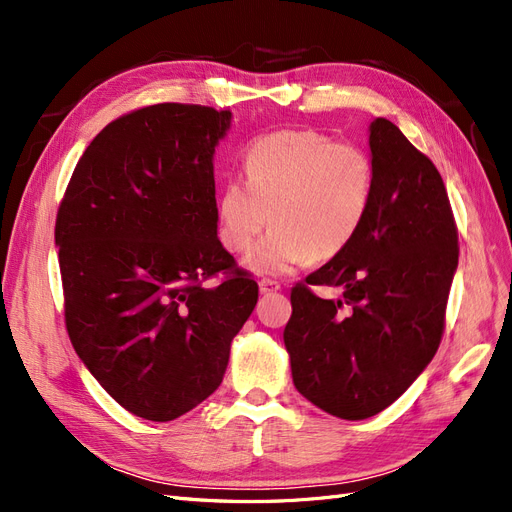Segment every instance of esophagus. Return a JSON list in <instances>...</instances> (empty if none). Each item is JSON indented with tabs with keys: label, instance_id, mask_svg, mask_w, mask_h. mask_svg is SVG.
I'll use <instances>...</instances> for the list:
<instances>
[{
	"label": "esophagus",
	"instance_id": "esophagus-1",
	"mask_svg": "<svg viewBox=\"0 0 512 512\" xmlns=\"http://www.w3.org/2000/svg\"><path fill=\"white\" fill-rule=\"evenodd\" d=\"M258 288L262 294H273L277 290H282V284L275 282V280H269V277H262V280L258 282Z\"/></svg>",
	"mask_w": 512,
	"mask_h": 512
}]
</instances>
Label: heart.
I'll list each match as a JSON object with an SVG mask.
<instances>
[{"label": "heart", "mask_w": 512, "mask_h": 512, "mask_svg": "<svg viewBox=\"0 0 512 512\" xmlns=\"http://www.w3.org/2000/svg\"><path fill=\"white\" fill-rule=\"evenodd\" d=\"M245 181L232 177L218 194V235L245 254L260 230H273L247 256L262 273H288L327 262L359 237L376 196V168L359 145L314 130H282L243 151Z\"/></svg>", "instance_id": "b5f03b06"}]
</instances>
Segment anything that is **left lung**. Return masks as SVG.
Returning a JSON list of instances; mask_svg holds the SVG:
<instances>
[{
    "mask_svg": "<svg viewBox=\"0 0 512 512\" xmlns=\"http://www.w3.org/2000/svg\"><path fill=\"white\" fill-rule=\"evenodd\" d=\"M376 196L348 250L290 292L292 382L320 410L361 421L389 408L429 365L459 260L438 168L389 119L369 126ZM312 285H339V302Z\"/></svg>",
    "mask_w": 512,
    "mask_h": 512,
    "instance_id": "1",
    "label": "left lung"
}]
</instances>
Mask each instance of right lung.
I'll return each mask as SVG.
<instances>
[{"instance_id": "1", "label": "right lung", "mask_w": 512, "mask_h": 512, "mask_svg": "<svg viewBox=\"0 0 512 512\" xmlns=\"http://www.w3.org/2000/svg\"><path fill=\"white\" fill-rule=\"evenodd\" d=\"M230 111L164 102L117 117L55 220L70 342L128 412L166 423L222 384L258 284L218 239L213 153ZM211 276L221 282L205 287Z\"/></svg>"}]
</instances>
